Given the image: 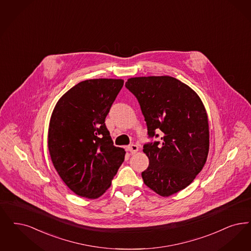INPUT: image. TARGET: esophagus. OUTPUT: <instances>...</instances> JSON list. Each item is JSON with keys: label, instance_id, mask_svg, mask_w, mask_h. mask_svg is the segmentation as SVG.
<instances>
[{"label": "esophagus", "instance_id": "obj_1", "mask_svg": "<svg viewBox=\"0 0 251 251\" xmlns=\"http://www.w3.org/2000/svg\"><path fill=\"white\" fill-rule=\"evenodd\" d=\"M128 151H130L131 154H134V153H136L137 151H139V148L136 145H130L128 147Z\"/></svg>", "mask_w": 251, "mask_h": 251}]
</instances>
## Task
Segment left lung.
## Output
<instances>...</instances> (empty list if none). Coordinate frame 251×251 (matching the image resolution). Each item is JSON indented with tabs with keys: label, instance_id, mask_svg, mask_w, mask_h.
Masks as SVG:
<instances>
[{
	"label": "left lung",
	"instance_id": "obj_1",
	"mask_svg": "<svg viewBox=\"0 0 251 251\" xmlns=\"http://www.w3.org/2000/svg\"><path fill=\"white\" fill-rule=\"evenodd\" d=\"M126 88L137 98L151 137L144 146L150 165L144 183L162 197L187 188L203 168L209 151V125L204 105L188 85L168 76L129 78Z\"/></svg>",
	"mask_w": 251,
	"mask_h": 251
}]
</instances>
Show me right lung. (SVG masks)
<instances>
[{
	"label": "right lung",
	"mask_w": 251,
	"mask_h": 251,
	"mask_svg": "<svg viewBox=\"0 0 251 251\" xmlns=\"http://www.w3.org/2000/svg\"><path fill=\"white\" fill-rule=\"evenodd\" d=\"M124 80L82 81L64 93L51 115L48 146L51 161L76 195L96 199L111 186L125 151L113 145L105 126Z\"/></svg>",
	"instance_id": "obj_1"
}]
</instances>
